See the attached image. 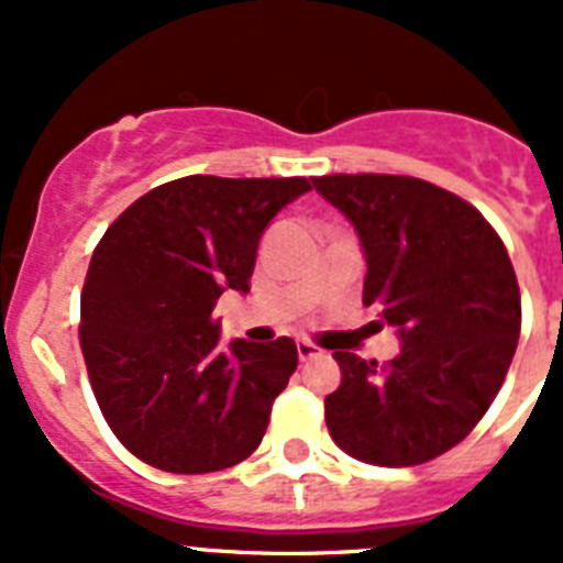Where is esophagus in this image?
Wrapping results in <instances>:
<instances>
[{
  "mask_svg": "<svg viewBox=\"0 0 563 563\" xmlns=\"http://www.w3.org/2000/svg\"><path fill=\"white\" fill-rule=\"evenodd\" d=\"M296 352H298V361H310V357L321 355V350H318L316 343H310V341H298Z\"/></svg>",
  "mask_w": 563,
  "mask_h": 563,
  "instance_id": "obj_1",
  "label": "esophagus"
}]
</instances>
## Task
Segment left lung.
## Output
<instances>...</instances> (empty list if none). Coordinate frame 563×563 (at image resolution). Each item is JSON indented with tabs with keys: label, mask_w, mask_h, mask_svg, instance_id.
<instances>
[{
	"label": "left lung",
	"mask_w": 563,
	"mask_h": 563,
	"mask_svg": "<svg viewBox=\"0 0 563 563\" xmlns=\"http://www.w3.org/2000/svg\"><path fill=\"white\" fill-rule=\"evenodd\" d=\"M312 186L355 228L363 305H380L400 338L386 366L335 352L327 429L372 465L434 460L471 434L514 361L521 298L510 256L474 206L417 177L330 174Z\"/></svg>",
	"instance_id": "left-lung-1"
}]
</instances>
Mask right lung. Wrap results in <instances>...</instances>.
Returning <instances> with one entry per match:
<instances>
[{"label": "right lung", "mask_w": 563, "mask_h": 563, "mask_svg": "<svg viewBox=\"0 0 563 563\" xmlns=\"http://www.w3.org/2000/svg\"><path fill=\"white\" fill-rule=\"evenodd\" d=\"M305 177L191 174L107 228L81 292V352L114 437L148 465L211 474L258 449L296 372L290 338L222 350L213 305L245 296L258 239Z\"/></svg>", "instance_id": "1"}]
</instances>
